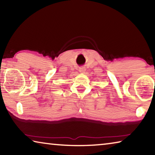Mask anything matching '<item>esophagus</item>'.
<instances>
[{
  "mask_svg": "<svg viewBox=\"0 0 155 155\" xmlns=\"http://www.w3.org/2000/svg\"><path fill=\"white\" fill-rule=\"evenodd\" d=\"M85 70H86V69H85V67H81L79 68V72H81V73H84L85 72Z\"/></svg>",
  "mask_w": 155,
  "mask_h": 155,
  "instance_id": "esophagus-1",
  "label": "esophagus"
}]
</instances>
